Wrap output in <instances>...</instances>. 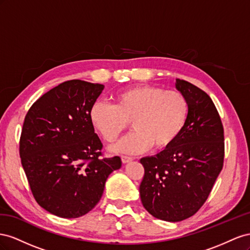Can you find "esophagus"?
I'll return each mask as SVG.
<instances>
[{"mask_svg": "<svg viewBox=\"0 0 250 250\" xmlns=\"http://www.w3.org/2000/svg\"><path fill=\"white\" fill-rule=\"evenodd\" d=\"M132 160H133V158H132V157H130V156H125V155L121 156V161H123L124 163H127V162H130Z\"/></svg>", "mask_w": 250, "mask_h": 250, "instance_id": "34e87169", "label": "esophagus"}]
</instances>
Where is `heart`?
<instances>
[{
	"label": "heart",
	"instance_id": "1",
	"mask_svg": "<svg viewBox=\"0 0 250 250\" xmlns=\"http://www.w3.org/2000/svg\"><path fill=\"white\" fill-rule=\"evenodd\" d=\"M113 101V104L104 101L92 104L90 121L106 142H113L131 120L135 130L114 147L131 154L152 146L163 148L172 145L184 127L189 111L182 92L148 84L119 90Z\"/></svg>",
	"mask_w": 250,
	"mask_h": 250
}]
</instances>
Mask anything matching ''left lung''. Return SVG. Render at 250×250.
Listing matches in <instances>:
<instances>
[{
  "mask_svg": "<svg viewBox=\"0 0 250 250\" xmlns=\"http://www.w3.org/2000/svg\"><path fill=\"white\" fill-rule=\"evenodd\" d=\"M188 98L187 123L172 145L156 156L141 158L145 175L139 192L144 208L157 219L179 222L208 200L224 162V130L209 95L177 78Z\"/></svg>",
  "mask_w": 250,
  "mask_h": 250,
  "instance_id": "1",
  "label": "left lung"
}]
</instances>
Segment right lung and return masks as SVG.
Instances as JSON below:
<instances>
[{"mask_svg": "<svg viewBox=\"0 0 250 250\" xmlns=\"http://www.w3.org/2000/svg\"><path fill=\"white\" fill-rule=\"evenodd\" d=\"M104 85L67 81L48 91L28 110L20 138V157L40 206L61 218L93 209L106 178L121 167L105 158L89 112Z\"/></svg>", "mask_w": 250, "mask_h": 250, "instance_id": "add662e5", "label": "right lung"}]
</instances>
